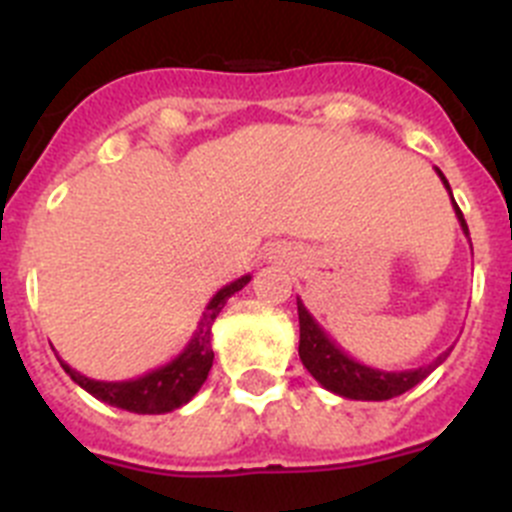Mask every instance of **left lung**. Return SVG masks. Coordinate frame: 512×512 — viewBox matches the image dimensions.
<instances>
[{"mask_svg":"<svg viewBox=\"0 0 512 512\" xmlns=\"http://www.w3.org/2000/svg\"><path fill=\"white\" fill-rule=\"evenodd\" d=\"M436 174L441 176L443 187L449 189V182L443 176L441 169H436ZM451 205H454L456 220H459L461 230L469 238L467 220L461 215L459 205L454 202V194H451ZM297 315H300V359L305 364L307 372L323 384L325 390L333 392L338 397H348V400H392V397L402 395V392L413 390L415 384L423 382L428 374L441 366L449 356V351H443L436 361H431L428 366H418V369H402V372H384V369H374V366H366L361 361H356L354 356H348L341 346H338L333 338L325 333L318 325V320L312 318L307 312L305 302L297 297Z\"/></svg>","mask_w":512,"mask_h":512,"instance_id":"1","label":"left lung"}]
</instances>
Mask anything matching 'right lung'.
Instances as JSON below:
<instances>
[{
    "label": "right lung",
    "mask_w": 512,
    "mask_h": 512,
    "mask_svg": "<svg viewBox=\"0 0 512 512\" xmlns=\"http://www.w3.org/2000/svg\"><path fill=\"white\" fill-rule=\"evenodd\" d=\"M248 282H251V274L225 284L223 289H217L215 295H212V300L207 302L200 325H197L192 341L184 346L182 354L176 356V359H171L169 364L158 366L153 372L143 374V377L125 379V382H99V379H89L84 377V374L76 372V369H71L66 361H58H61L66 374L79 384L81 390H87L89 395L107 402L112 408L128 410V413L138 415L171 413V410L187 405V402L200 392L202 384H205L207 374H210L212 369V359H215L210 346L212 323H215V318L225 307V302H228L238 289L246 287Z\"/></svg>",
    "instance_id": "1"
}]
</instances>
